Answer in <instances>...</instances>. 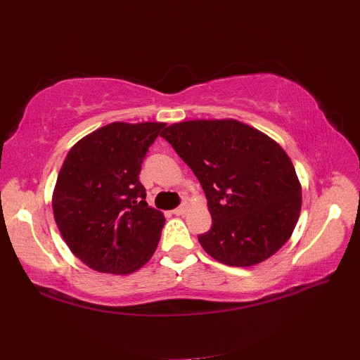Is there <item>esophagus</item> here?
<instances>
[{
  "label": "esophagus",
  "instance_id": "obj_1",
  "mask_svg": "<svg viewBox=\"0 0 360 360\" xmlns=\"http://www.w3.org/2000/svg\"><path fill=\"white\" fill-rule=\"evenodd\" d=\"M186 212H188V205H181V207H179V208H175L172 213H174L175 216H183V214H186Z\"/></svg>",
  "mask_w": 360,
  "mask_h": 360
}]
</instances>
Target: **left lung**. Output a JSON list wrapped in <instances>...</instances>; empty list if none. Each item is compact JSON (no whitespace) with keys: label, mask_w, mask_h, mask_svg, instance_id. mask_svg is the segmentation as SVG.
<instances>
[{"label":"left lung","mask_w":360,"mask_h":360,"mask_svg":"<svg viewBox=\"0 0 360 360\" xmlns=\"http://www.w3.org/2000/svg\"><path fill=\"white\" fill-rule=\"evenodd\" d=\"M161 136L207 195L213 222L199 243L208 255L252 266L288 241L301 213V183L274 139L235 119L179 122Z\"/></svg>","instance_id":"left-lung-1"}]
</instances>
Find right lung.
Listing matches in <instances>:
<instances>
[{
    "label": "right lung",
    "instance_id": "obj_1",
    "mask_svg": "<svg viewBox=\"0 0 360 360\" xmlns=\"http://www.w3.org/2000/svg\"><path fill=\"white\" fill-rule=\"evenodd\" d=\"M161 122H112L75 144L53 191L56 226L75 257L108 274H131L152 259L165 214L147 205L139 172Z\"/></svg>",
    "mask_w": 360,
    "mask_h": 360
}]
</instances>
